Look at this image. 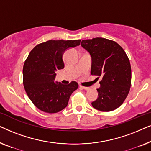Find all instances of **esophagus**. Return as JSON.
<instances>
[{
  "instance_id": "obj_1",
  "label": "esophagus",
  "mask_w": 151,
  "mask_h": 151,
  "mask_svg": "<svg viewBox=\"0 0 151 151\" xmlns=\"http://www.w3.org/2000/svg\"><path fill=\"white\" fill-rule=\"evenodd\" d=\"M79 86H80V88H83V89H84V90H88V88H89L88 87H86V86H82V85H80Z\"/></svg>"
}]
</instances>
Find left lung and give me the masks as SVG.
Masks as SVG:
<instances>
[{"label": "left lung", "mask_w": 151, "mask_h": 151, "mask_svg": "<svg viewBox=\"0 0 151 151\" xmlns=\"http://www.w3.org/2000/svg\"><path fill=\"white\" fill-rule=\"evenodd\" d=\"M81 46L91 56V74L102 78L98 98L91 103L97 110L109 112L120 106L131 85V67L120 45L103 38L83 40Z\"/></svg>", "instance_id": "obj_1"}]
</instances>
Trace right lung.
Masks as SVG:
<instances>
[{"mask_svg":"<svg viewBox=\"0 0 151 151\" xmlns=\"http://www.w3.org/2000/svg\"><path fill=\"white\" fill-rule=\"evenodd\" d=\"M80 40H48L31 51L23 66L24 90L33 104L48 113L59 112L67 106L70 96L78 88L75 81L69 84L54 82L55 71L65 67V51L80 44Z\"/></svg>","mask_w":151,"mask_h":151,"instance_id":"obj_1","label":"right lung"}]
</instances>
